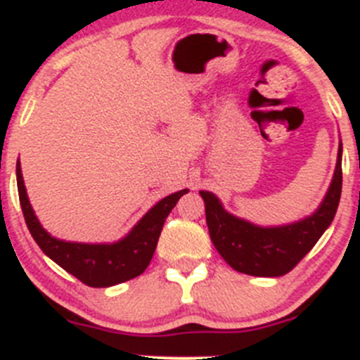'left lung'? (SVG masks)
<instances>
[{
	"instance_id": "8db88e82",
	"label": "left lung",
	"mask_w": 360,
	"mask_h": 360,
	"mask_svg": "<svg viewBox=\"0 0 360 360\" xmlns=\"http://www.w3.org/2000/svg\"><path fill=\"white\" fill-rule=\"evenodd\" d=\"M342 146L327 195L311 217L278 227H259L227 213L211 191H199L206 204L211 241L231 268L254 277H281L293 270L327 231L341 199Z\"/></svg>"
}]
</instances>
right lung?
Segmentation results:
<instances>
[{
  "label": "right lung",
  "mask_w": 360,
  "mask_h": 360,
  "mask_svg": "<svg viewBox=\"0 0 360 360\" xmlns=\"http://www.w3.org/2000/svg\"><path fill=\"white\" fill-rule=\"evenodd\" d=\"M15 174H18V190L22 214H25L26 226L33 240L42 248L46 256L51 257L58 266H62L63 270L90 288L115 286L143 274L153 259L165 220L174 210L177 200L184 193H188V190H181L161 199L156 206L147 211L146 217L131 229L126 238L115 243H72V241L53 238L40 226L39 218L33 213V207L26 195L19 161Z\"/></svg>",
  "instance_id": "add662e5"
}]
</instances>
